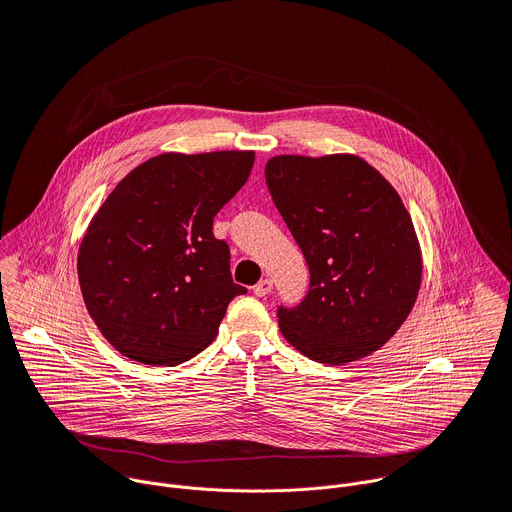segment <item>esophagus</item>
<instances>
[{
    "mask_svg": "<svg viewBox=\"0 0 512 512\" xmlns=\"http://www.w3.org/2000/svg\"><path fill=\"white\" fill-rule=\"evenodd\" d=\"M271 289H273V281H271L269 277H265V279H261V281L253 287V294L259 296V298H265L267 294H271Z\"/></svg>",
    "mask_w": 512,
    "mask_h": 512,
    "instance_id": "esophagus-1",
    "label": "esophagus"
}]
</instances>
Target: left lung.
I'll use <instances>...</instances> for the list:
<instances>
[{
  "label": "left lung",
  "instance_id": "8db88e82",
  "mask_svg": "<svg viewBox=\"0 0 512 512\" xmlns=\"http://www.w3.org/2000/svg\"><path fill=\"white\" fill-rule=\"evenodd\" d=\"M269 194L310 267V291L279 308L283 338L322 364L385 346L421 287V247L401 196L354 154H283L265 164Z\"/></svg>",
  "mask_w": 512,
  "mask_h": 512
}]
</instances>
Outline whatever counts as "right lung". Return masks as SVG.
<instances>
[{
	"instance_id": "right-lung-1",
	"label": "right lung",
	"mask_w": 512,
	"mask_h": 512,
	"mask_svg": "<svg viewBox=\"0 0 512 512\" xmlns=\"http://www.w3.org/2000/svg\"><path fill=\"white\" fill-rule=\"evenodd\" d=\"M255 152H166L131 170L91 218L77 259L89 316L123 356L174 367L218 334L233 283L212 218L247 182Z\"/></svg>"
}]
</instances>
